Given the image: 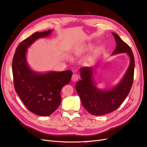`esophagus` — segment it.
<instances>
[{"label": "esophagus", "mask_w": 147, "mask_h": 147, "mask_svg": "<svg viewBox=\"0 0 147 147\" xmlns=\"http://www.w3.org/2000/svg\"><path fill=\"white\" fill-rule=\"evenodd\" d=\"M78 78H79V77L77 74H74L72 77V81L74 82H75L78 80Z\"/></svg>", "instance_id": "34e87169"}]
</instances>
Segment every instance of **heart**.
Returning <instances> with one entry per match:
<instances>
[{"mask_svg":"<svg viewBox=\"0 0 147 147\" xmlns=\"http://www.w3.org/2000/svg\"><path fill=\"white\" fill-rule=\"evenodd\" d=\"M92 48V45L90 43H88L86 44V45H84L79 50V53H84L87 51H88L89 50H90ZM100 47H97L96 48H95L94 51L92 53V54L88 57L87 61L89 63H92V61H94L95 60V59L97 57V56H98L99 53L100 51ZM69 61H70V59L68 58L67 59Z\"/></svg>","mask_w":147,"mask_h":147,"instance_id":"obj_1","label":"heart"}]
</instances>
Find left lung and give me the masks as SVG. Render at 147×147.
Segmentation results:
<instances>
[{
	"instance_id": "1",
	"label": "left lung",
	"mask_w": 147,
	"mask_h": 147,
	"mask_svg": "<svg viewBox=\"0 0 147 147\" xmlns=\"http://www.w3.org/2000/svg\"><path fill=\"white\" fill-rule=\"evenodd\" d=\"M117 47L112 55L126 53L129 57V64L126 73L120 81L110 89L97 87L94 80L95 67H83L79 69L82 80L75 84V88L81 102L88 112L91 115H102L117 110L129 93L132 85L134 72V57L131 48L121 39L118 35L112 32Z\"/></svg>"
}]
</instances>
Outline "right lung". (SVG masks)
Listing matches in <instances>:
<instances>
[{
    "instance_id": "right-lung-1",
    "label": "right lung",
    "mask_w": 147,
    "mask_h": 147,
    "mask_svg": "<svg viewBox=\"0 0 147 147\" xmlns=\"http://www.w3.org/2000/svg\"><path fill=\"white\" fill-rule=\"evenodd\" d=\"M52 30L35 32L20 43L13 56L12 71L16 92L27 109L42 117L51 115L61 102V90L69 83L70 70L38 72L31 69L27 61L28 48L40 38L47 37Z\"/></svg>"
}]
</instances>
